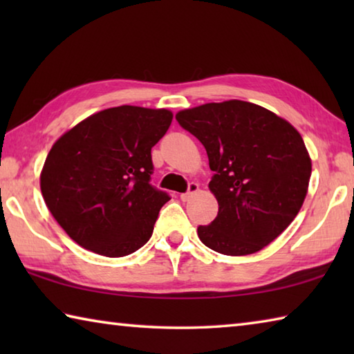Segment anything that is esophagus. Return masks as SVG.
<instances>
[{
    "label": "esophagus",
    "mask_w": 354,
    "mask_h": 354,
    "mask_svg": "<svg viewBox=\"0 0 354 354\" xmlns=\"http://www.w3.org/2000/svg\"><path fill=\"white\" fill-rule=\"evenodd\" d=\"M198 189H200V185L196 184V183H189V189H187V192H184V194H181V200L183 201H189V198H192V195L196 194V192H198Z\"/></svg>",
    "instance_id": "esophagus-1"
}]
</instances>
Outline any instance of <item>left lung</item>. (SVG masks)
Returning <instances> with one entry per match:
<instances>
[{"label": "left lung", "instance_id": "8db88e82", "mask_svg": "<svg viewBox=\"0 0 354 354\" xmlns=\"http://www.w3.org/2000/svg\"><path fill=\"white\" fill-rule=\"evenodd\" d=\"M206 148L209 183L218 214L198 226L200 241L227 256H245L273 242L303 206L310 158L298 131L247 101L207 103L176 113Z\"/></svg>", "mask_w": 354, "mask_h": 354}]
</instances>
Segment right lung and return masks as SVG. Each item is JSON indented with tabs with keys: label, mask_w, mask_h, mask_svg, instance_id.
Returning <instances> with one entry per match:
<instances>
[{
	"label": "right lung",
	"mask_w": 354,
	"mask_h": 354,
	"mask_svg": "<svg viewBox=\"0 0 354 354\" xmlns=\"http://www.w3.org/2000/svg\"><path fill=\"white\" fill-rule=\"evenodd\" d=\"M171 118L167 109L111 107L53 145L40 175L41 195L77 245L122 257L149 241L160 207L170 200L149 183L151 148L165 136Z\"/></svg>",
	"instance_id": "add662e5"
}]
</instances>
